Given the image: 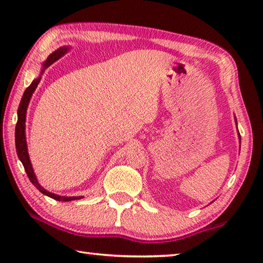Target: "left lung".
<instances>
[{
  "instance_id": "obj_1",
  "label": "left lung",
  "mask_w": 263,
  "mask_h": 263,
  "mask_svg": "<svg viewBox=\"0 0 263 263\" xmlns=\"http://www.w3.org/2000/svg\"><path fill=\"white\" fill-rule=\"evenodd\" d=\"M236 122H237V120H236ZM239 133V132H238ZM239 139H240V134H239Z\"/></svg>"
}]
</instances>
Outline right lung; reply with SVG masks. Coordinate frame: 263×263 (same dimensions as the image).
<instances>
[{
  "instance_id": "1",
  "label": "right lung",
  "mask_w": 263,
  "mask_h": 263,
  "mask_svg": "<svg viewBox=\"0 0 263 263\" xmlns=\"http://www.w3.org/2000/svg\"><path fill=\"white\" fill-rule=\"evenodd\" d=\"M67 47L64 48H59L58 50H55V52L50 55V57L46 60L45 63H44V68L43 70H41V73L44 72V70L46 68H48L50 64L53 62L57 61V60L62 57V55L67 52ZM40 78L38 77L35 78V80L31 83L30 86L27 87V89L24 91V95L22 97V100H21V104H20V107H18V120H17V123H16V150H17V155H18V158L21 159V162L23 164V166L25 168V172L27 174V177H29L30 181L33 183V185L38 188L39 192L43 193V194L47 195L49 197H52V199L57 200V201H72V200H80L82 199L83 196H71V197H68V196H60L57 194H53V193H50L48 191H46L44 187L40 186V183L36 180V177L34 174L33 168H32V164L30 162V157H29V153H27V145H26V137H25V121H26V109H27V106H29L30 103V99L32 95H33L34 90L36 89V86H38L39 82H40Z\"/></svg>"
}]
</instances>
